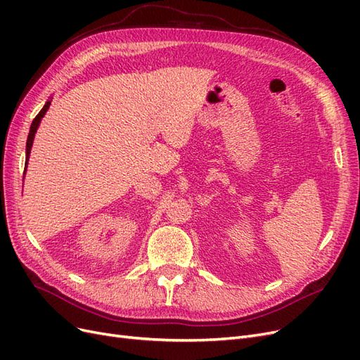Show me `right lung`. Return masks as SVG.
Wrapping results in <instances>:
<instances>
[{
    "instance_id": "obj_1",
    "label": "right lung",
    "mask_w": 360,
    "mask_h": 360,
    "mask_svg": "<svg viewBox=\"0 0 360 360\" xmlns=\"http://www.w3.org/2000/svg\"><path fill=\"white\" fill-rule=\"evenodd\" d=\"M49 105H51V102H46V105L41 108V111L36 115L34 120H32L31 127H30V134H28V139H27V160H28V156H30V151H31V147H32V139H34V134H36V130H37V127H39L40 120L43 118V115H45V112L48 111ZM25 169H27V167H25ZM24 172H25V171H24Z\"/></svg>"
}]
</instances>
